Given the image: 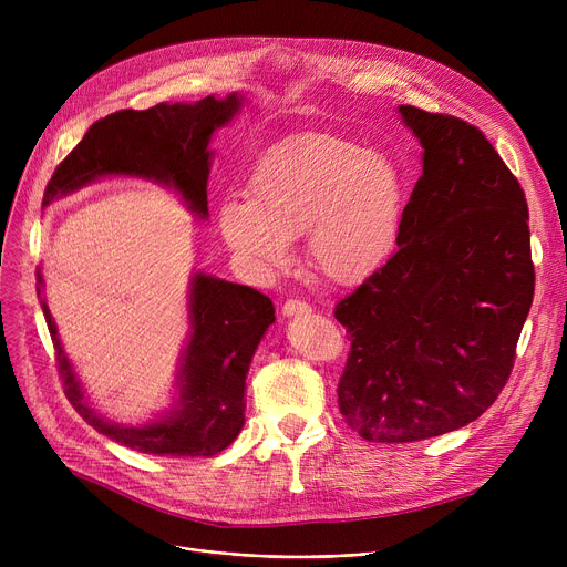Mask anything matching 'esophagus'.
<instances>
[{"mask_svg": "<svg viewBox=\"0 0 567 567\" xmlns=\"http://www.w3.org/2000/svg\"><path fill=\"white\" fill-rule=\"evenodd\" d=\"M312 308L306 303V301H299V299H287L285 306H282V315L287 317H293V315H308Z\"/></svg>", "mask_w": 567, "mask_h": 567, "instance_id": "obj_1", "label": "esophagus"}]
</instances>
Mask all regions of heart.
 Masks as SVG:
<instances>
[{
    "label": "heart",
    "mask_w": 567,
    "mask_h": 567,
    "mask_svg": "<svg viewBox=\"0 0 567 567\" xmlns=\"http://www.w3.org/2000/svg\"><path fill=\"white\" fill-rule=\"evenodd\" d=\"M404 174L385 154L336 131H306L278 142L255 163L248 199L218 212L227 246L259 271H276L291 238L308 236L315 271L336 285H359L391 257L402 212Z\"/></svg>",
    "instance_id": "1"
}]
</instances>
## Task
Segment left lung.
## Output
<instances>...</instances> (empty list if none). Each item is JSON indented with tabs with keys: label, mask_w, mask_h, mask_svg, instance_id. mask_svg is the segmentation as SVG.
Wrapping results in <instances>:
<instances>
[{
	"label": "left lung",
	"mask_w": 567,
	"mask_h": 567,
	"mask_svg": "<svg viewBox=\"0 0 567 567\" xmlns=\"http://www.w3.org/2000/svg\"><path fill=\"white\" fill-rule=\"evenodd\" d=\"M423 144L398 252L336 306L351 342L344 423L409 443L483 415L508 383L533 303L526 195L481 128L400 105Z\"/></svg>",
	"instance_id": "1"
}]
</instances>
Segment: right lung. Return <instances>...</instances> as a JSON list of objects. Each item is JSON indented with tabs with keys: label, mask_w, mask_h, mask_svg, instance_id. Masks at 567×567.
<instances>
[{
	"label": "right lung",
	"mask_w": 567,
	"mask_h": 567,
	"mask_svg": "<svg viewBox=\"0 0 567 567\" xmlns=\"http://www.w3.org/2000/svg\"><path fill=\"white\" fill-rule=\"evenodd\" d=\"M236 94L225 101L206 96L195 105L161 103L148 110H118L99 118L73 152L56 165L45 186L43 206L105 174H133L172 184L202 218L208 216L206 178L212 165L208 140L236 114ZM43 278L37 268V291ZM56 351L64 393L82 419L126 445L158 457H214L244 427L246 377L255 349L276 321L268 296L252 287L197 274L190 291L193 336L182 368V409L144 427H118L84 402L80 381L56 336L48 303L41 299Z\"/></svg>",
	"instance_id": "obj_1"
}]
</instances>
